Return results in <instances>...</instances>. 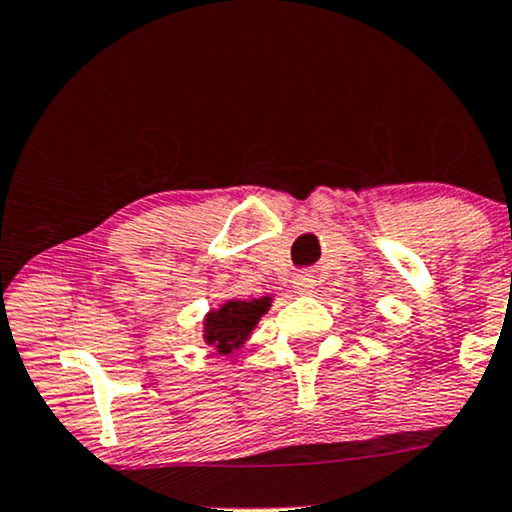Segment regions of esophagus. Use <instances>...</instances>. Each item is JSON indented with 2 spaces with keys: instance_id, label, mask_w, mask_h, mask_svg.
I'll list each match as a JSON object with an SVG mask.
<instances>
[{
  "instance_id": "34e87169",
  "label": "esophagus",
  "mask_w": 512,
  "mask_h": 512,
  "mask_svg": "<svg viewBox=\"0 0 512 512\" xmlns=\"http://www.w3.org/2000/svg\"><path fill=\"white\" fill-rule=\"evenodd\" d=\"M312 288H315V276L312 274H298L293 279V291L300 295H310Z\"/></svg>"
}]
</instances>
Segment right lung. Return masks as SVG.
I'll return each mask as SVG.
<instances>
[{
  "label": "right lung",
  "mask_w": 512,
  "mask_h": 512,
  "mask_svg": "<svg viewBox=\"0 0 512 512\" xmlns=\"http://www.w3.org/2000/svg\"><path fill=\"white\" fill-rule=\"evenodd\" d=\"M272 300V295H264L252 300H224L219 307H212L202 319V341L217 350V355L231 357L233 350L245 346L272 307Z\"/></svg>",
  "instance_id": "add662e5"
}]
</instances>
